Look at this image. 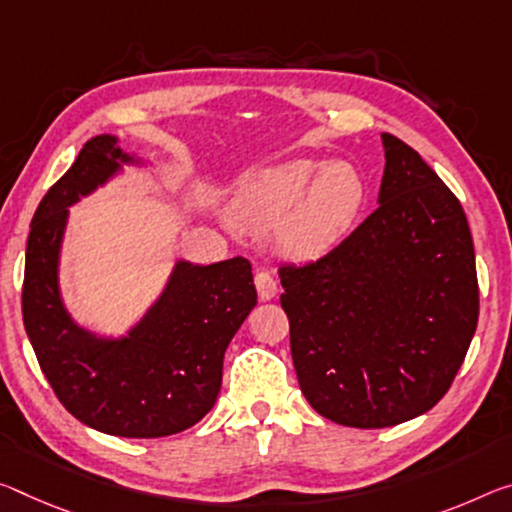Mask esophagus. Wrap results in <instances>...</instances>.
<instances>
[{
	"mask_svg": "<svg viewBox=\"0 0 512 512\" xmlns=\"http://www.w3.org/2000/svg\"><path fill=\"white\" fill-rule=\"evenodd\" d=\"M255 287L262 300H271L275 294H278V282H275L273 275L264 269H259L255 273Z\"/></svg>",
	"mask_w": 512,
	"mask_h": 512,
	"instance_id": "1",
	"label": "esophagus"
}]
</instances>
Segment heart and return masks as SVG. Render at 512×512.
I'll return each mask as SVG.
<instances>
[{
	"label": "heart",
	"instance_id": "obj_1",
	"mask_svg": "<svg viewBox=\"0 0 512 512\" xmlns=\"http://www.w3.org/2000/svg\"><path fill=\"white\" fill-rule=\"evenodd\" d=\"M364 182L355 166L296 159L250 173L234 191V214L255 230L278 227L287 255L314 257L342 239L358 216Z\"/></svg>",
	"mask_w": 512,
	"mask_h": 512
}]
</instances>
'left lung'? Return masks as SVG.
I'll return each instance as SVG.
<instances>
[{"instance_id": "8db88e82", "label": "left lung", "mask_w": 512, "mask_h": 512, "mask_svg": "<svg viewBox=\"0 0 512 512\" xmlns=\"http://www.w3.org/2000/svg\"><path fill=\"white\" fill-rule=\"evenodd\" d=\"M383 143L380 205L316 262L278 271L300 389L321 417L351 428L431 410L478 323L460 200L408 143L394 134Z\"/></svg>"}]
</instances>
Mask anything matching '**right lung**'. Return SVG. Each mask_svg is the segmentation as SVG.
<instances>
[{"mask_svg":"<svg viewBox=\"0 0 512 512\" xmlns=\"http://www.w3.org/2000/svg\"><path fill=\"white\" fill-rule=\"evenodd\" d=\"M129 161L109 134L84 143L75 164L45 193L31 221L22 319L40 369L72 417L118 437L186 431L216 403L223 355L257 303L246 257L209 266L180 262L164 296L129 337L88 335L63 310L56 264L68 207Z\"/></svg>","mask_w":512,"mask_h":512,"instance_id":"1","label":"right lung"}]
</instances>
